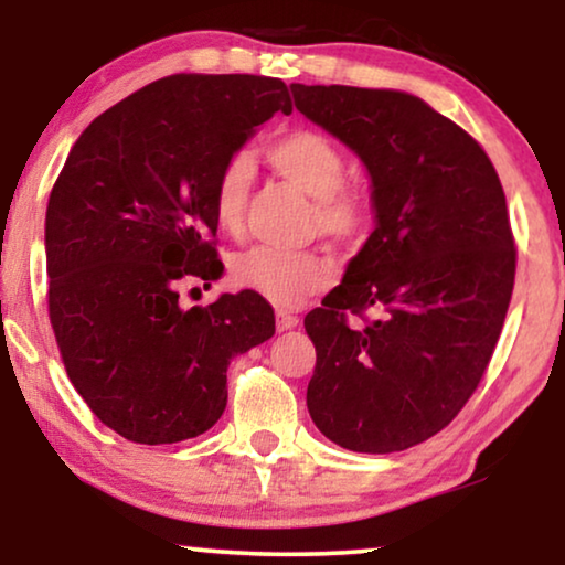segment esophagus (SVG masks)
<instances>
[{"mask_svg":"<svg viewBox=\"0 0 565 565\" xmlns=\"http://www.w3.org/2000/svg\"><path fill=\"white\" fill-rule=\"evenodd\" d=\"M275 321H277V331H288L298 323V316H292L290 311H277Z\"/></svg>","mask_w":565,"mask_h":565,"instance_id":"34e87169","label":"esophagus"}]
</instances>
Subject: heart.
<instances>
[{"label": "heart", "instance_id": "1", "mask_svg": "<svg viewBox=\"0 0 565 565\" xmlns=\"http://www.w3.org/2000/svg\"><path fill=\"white\" fill-rule=\"evenodd\" d=\"M267 159L285 180L313 198V226L337 244H358L373 223V205L365 192L347 188V161L337 143L316 130H290L267 146ZM252 188L249 159L231 157L213 190L215 223L228 234L242 228ZM236 288L257 292L280 308H296L327 288L334 275L331 262L313 249L252 246L228 265Z\"/></svg>", "mask_w": 565, "mask_h": 565}]
</instances>
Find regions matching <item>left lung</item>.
Listing matches in <instances>:
<instances>
[{"label":"left lung","instance_id":"1","mask_svg":"<svg viewBox=\"0 0 565 565\" xmlns=\"http://www.w3.org/2000/svg\"><path fill=\"white\" fill-rule=\"evenodd\" d=\"M296 107L350 146L377 226L319 308L308 414L354 452H398L450 424L489 367L516 246L489 153L458 122L393 89L292 84ZM377 320L352 328L350 315Z\"/></svg>","mask_w":565,"mask_h":565}]
</instances>
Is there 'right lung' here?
<instances>
[{"instance_id": "obj_1", "label": "right lung", "mask_w": 565, "mask_h": 565, "mask_svg": "<svg viewBox=\"0 0 565 565\" xmlns=\"http://www.w3.org/2000/svg\"><path fill=\"white\" fill-rule=\"evenodd\" d=\"M277 110L292 103L273 76H164L92 120L53 184V334L76 393L130 443L211 429L226 408L228 362L275 334L257 292L184 311L180 282L221 277L215 180Z\"/></svg>"}]
</instances>
